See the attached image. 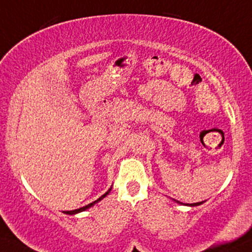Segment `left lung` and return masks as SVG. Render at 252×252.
Instances as JSON below:
<instances>
[{
    "mask_svg": "<svg viewBox=\"0 0 252 252\" xmlns=\"http://www.w3.org/2000/svg\"><path fill=\"white\" fill-rule=\"evenodd\" d=\"M180 203V202H179ZM203 202H199V203H193V204H187V205H189V206H197V205H200V204H202Z\"/></svg>",
    "mask_w": 252,
    "mask_h": 252,
    "instance_id": "left-lung-1",
    "label": "left lung"
}]
</instances>
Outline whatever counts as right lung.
I'll use <instances>...</instances> for the list:
<instances>
[{
    "mask_svg": "<svg viewBox=\"0 0 252 252\" xmlns=\"http://www.w3.org/2000/svg\"><path fill=\"white\" fill-rule=\"evenodd\" d=\"M110 190H111V189H108V190H107V192H106V193H105V194H102V195H101V197H100V198H99V199H96V200H95V202H93V203H91V204H88V205L83 206V208H79V209H76V210H71V211H65V214H68V215H73V214H77V213H81V211H84V210H87V209H88V208H92V206H93V205H94V204H95V203H97V202H99V200H101V199H102V198H105V197H106V195H107V194H108V193H110Z\"/></svg>",
    "mask_w": 252,
    "mask_h": 252,
    "instance_id": "add662e5",
    "label": "right lung"
}]
</instances>
